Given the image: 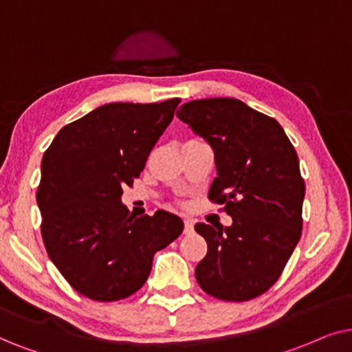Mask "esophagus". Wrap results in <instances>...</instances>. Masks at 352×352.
Listing matches in <instances>:
<instances>
[{"mask_svg": "<svg viewBox=\"0 0 352 352\" xmlns=\"http://www.w3.org/2000/svg\"><path fill=\"white\" fill-rule=\"evenodd\" d=\"M195 232V223H193V220H190V219H186L185 222H184V233L185 235H191V233Z\"/></svg>", "mask_w": 352, "mask_h": 352, "instance_id": "34e87169", "label": "esophagus"}]
</instances>
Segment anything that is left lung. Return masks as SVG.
<instances>
[{
  "label": "left lung",
  "instance_id": "left-lung-1",
  "mask_svg": "<svg viewBox=\"0 0 352 352\" xmlns=\"http://www.w3.org/2000/svg\"><path fill=\"white\" fill-rule=\"evenodd\" d=\"M177 117L212 148L217 177L209 198L233 220L230 227L195 225L208 241L196 280L223 301L259 296L301 238L306 186L298 154L277 120L235 98L185 102Z\"/></svg>",
  "mask_w": 352,
  "mask_h": 352
}]
</instances>
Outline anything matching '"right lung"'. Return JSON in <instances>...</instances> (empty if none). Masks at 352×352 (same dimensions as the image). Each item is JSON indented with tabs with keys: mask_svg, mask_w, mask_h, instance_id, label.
I'll use <instances>...</instances> for the list:
<instances>
[{
	"mask_svg": "<svg viewBox=\"0 0 352 352\" xmlns=\"http://www.w3.org/2000/svg\"><path fill=\"white\" fill-rule=\"evenodd\" d=\"M179 98L109 102L59 130L41 159L36 203L50 259L75 292L119 301L138 292L153 257L184 232L179 215L135 217L122 188L144 168Z\"/></svg>",
	"mask_w": 352,
	"mask_h": 352,
	"instance_id": "add662e5",
	"label": "right lung"
}]
</instances>
